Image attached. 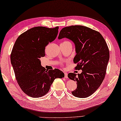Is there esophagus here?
Masks as SVG:
<instances>
[{"label":"esophagus","mask_w":121,"mask_h":121,"mask_svg":"<svg viewBox=\"0 0 121 121\" xmlns=\"http://www.w3.org/2000/svg\"><path fill=\"white\" fill-rule=\"evenodd\" d=\"M65 78H68V73L66 72H65Z\"/></svg>","instance_id":"1"}]
</instances>
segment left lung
Returning a JSON list of instances; mask_svg holds the SVG:
<instances>
[{"label": "left lung", "instance_id": "left-lung-1", "mask_svg": "<svg viewBox=\"0 0 121 121\" xmlns=\"http://www.w3.org/2000/svg\"><path fill=\"white\" fill-rule=\"evenodd\" d=\"M64 38L75 45L76 55L73 61L78 63L75 69L82 70L78 75L68 74L69 78L76 82L77 88L72 94L76 97L87 98L97 91L104 81L110 57L108 47L100 33L82 25L63 28L58 39Z\"/></svg>", "mask_w": 121, "mask_h": 121}]
</instances>
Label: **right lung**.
I'll use <instances>...</instances> for the list:
<instances>
[{
    "instance_id": "add662e5",
    "label": "right lung",
    "mask_w": 121,
    "mask_h": 121,
    "mask_svg": "<svg viewBox=\"0 0 121 121\" xmlns=\"http://www.w3.org/2000/svg\"><path fill=\"white\" fill-rule=\"evenodd\" d=\"M59 27L31 28L20 35L13 47L10 59L15 76L25 94L33 98L43 96L56 78L65 77L58 69L46 70L41 66L40 58L45 56L49 43L57 36Z\"/></svg>"
}]
</instances>
